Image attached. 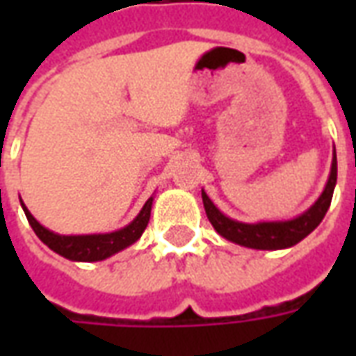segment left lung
Returning <instances> with one entry per match:
<instances>
[{
    "instance_id": "obj_1",
    "label": "left lung",
    "mask_w": 356,
    "mask_h": 356,
    "mask_svg": "<svg viewBox=\"0 0 356 356\" xmlns=\"http://www.w3.org/2000/svg\"><path fill=\"white\" fill-rule=\"evenodd\" d=\"M336 181L337 160L336 150H334L328 183H326L324 191L318 196V200L314 202L305 213H301V216H298L296 219H290V221L240 223V221H234L231 217L223 216L204 191H202V202H204V209H206L209 223L213 225V229L223 238L231 240V242L240 244V246L254 248V250H284V248L296 246L298 242H301L307 234H311L321 225V221L324 219L330 208L332 196H334Z\"/></svg>"
}]
</instances>
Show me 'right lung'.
I'll list each match as a JSON object with an SVG mask.
<instances>
[{
    "label": "right lung",
    "instance_id": "obj_1",
    "mask_svg": "<svg viewBox=\"0 0 356 356\" xmlns=\"http://www.w3.org/2000/svg\"><path fill=\"white\" fill-rule=\"evenodd\" d=\"M152 200L154 198H148L147 204L139 211V216L120 231L106 232V234H78V236H65V234H57V232L45 229L43 225L35 221V217L28 211L22 202H20V206L24 209L28 223L34 229L38 238L42 240L45 246H49L53 252H57L58 255H63L70 261H102L110 255L131 246L133 242L140 238V234L145 232L148 219H150Z\"/></svg>",
    "mask_w": 356,
    "mask_h": 356
}]
</instances>
